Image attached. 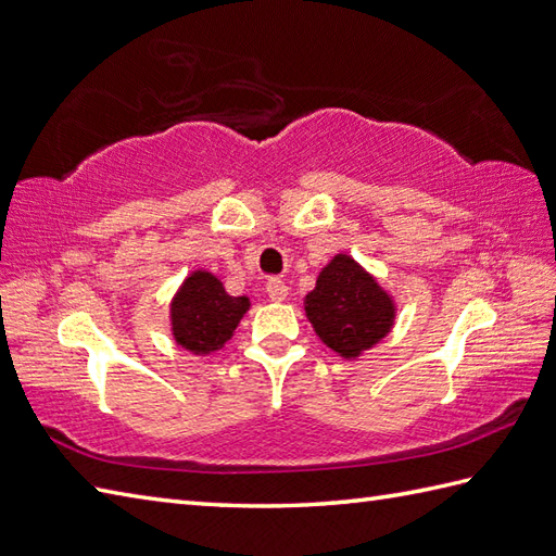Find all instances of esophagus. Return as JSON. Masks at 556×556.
I'll return each mask as SVG.
<instances>
[{
	"label": "esophagus",
	"instance_id": "34e87169",
	"mask_svg": "<svg viewBox=\"0 0 556 556\" xmlns=\"http://www.w3.org/2000/svg\"><path fill=\"white\" fill-rule=\"evenodd\" d=\"M267 295H269V299H273L275 303H281V301H287L289 287H287V283H283L281 279L273 277V279L267 281Z\"/></svg>",
	"mask_w": 556,
	"mask_h": 556
}]
</instances>
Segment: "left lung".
Instances as JSON below:
<instances>
[{
    "mask_svg": "<svg viewBox=\"0 0 556 556\" xmlns=\"http://www.w3.org/2000/svg\"><path fill=\"white\" fill-rule=\"evenodd\" d=\"M303 305L319 341L343 359H359L379 345L397 319L395 295L345 251L321 267Z\"/></svg>",
    "mask_w": 556,
    "mask_h": 556,
    "instance_id": "obj_1",
    "label": "left lung"
}]
</instances>
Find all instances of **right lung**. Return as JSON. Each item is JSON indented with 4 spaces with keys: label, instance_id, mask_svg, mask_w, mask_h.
Instances as JSON below:
<instances>
[{
    "label": "right lung",
    "instance_id": "add662e5",
    "mask_svg": "<svg viewBox=\"0 0 556 556\" xmlns=\"http://www.w3.org/2000/svg\"><path fill=\"white\" fill-rule=\"evenodd\" d=\"M249 309V295H229L223 279L199 267L170 299V337L187 353L205 357L231 341Z\"/></svg>",
    "mask_w": 556,
    "mask_h": 556
}]
</instances>
